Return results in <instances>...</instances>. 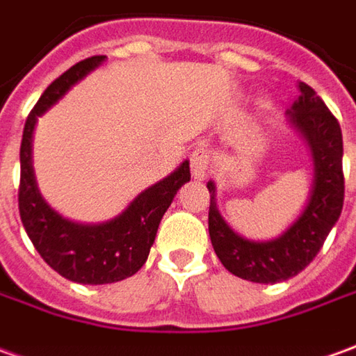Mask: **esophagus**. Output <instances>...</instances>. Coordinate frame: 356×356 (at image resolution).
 I'll use <instances>...</instances> for the list:
<instances>
[{"label": "esophagus", "mask_w": 356, "mask_h": 356, "mask_svg": "<svg viewBox=\"0 0 356 356\" xmlns=\"http://www.w3.org/2000/svg\"><path fill=\"white\" fill-rule=\"evenodd\" d=\"M210 168H212V156H210L209 149H204V147L195 149L193 156H191V173H193V177L197 181L207 179L210 173Z\"/></svg>", "instance_id": "34e87169"}]
</instances>
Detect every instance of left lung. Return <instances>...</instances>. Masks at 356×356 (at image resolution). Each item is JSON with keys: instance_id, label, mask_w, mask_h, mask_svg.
Returning <instances> with one entry per match:
<instances>
[{"instance_id": "1", "label": "left lung", "mask_w": 356, "mask_h": 356, "mask_svg": "<svg viewBox=\"0 0 356 356\" xmlns=\"http://www.w3.org/2000/svg\"><path fill=\"white\" fill-rule=\"evenodd\" d=\"M300 95L286 111L289 124L310 147L314 179L310 193L298 218L277 238L257 241L239 236L216 207V185L209 181V234L212 248L222 265L239 279L275 284L310 265L337 224L343 209V136L337 118L330 113L320 95L298 83Z\"/></svg>"}]
</instances>
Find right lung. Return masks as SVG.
<instances>
[{"label":"right lung","mask_w":356,"mask_h":356,"mask_svg":"<svg viewBox=\"0 0 356 356\" xmlns=\"http://www.w3.org/2000/svg\"><path fill=\"white\" fill-rule=\"evenodd\" d=\"M105 60L107 56L81 60L46 87L26 118L21 140L19 212L26 236L52 269L79 284H111L138 273L149 255L165 210L179 188L191 181L188 159H185L168 177L132 198L120 214L99 224L66 218L40 195L33 169V134L38 117L54 107L72 87L95 72Z\"/></svg>","instance_id":"1"}]
</instances>
